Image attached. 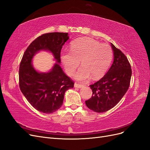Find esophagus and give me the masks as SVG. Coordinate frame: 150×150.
<instances>
[{
  "instance_id": "34e87169",
  "label": "esophagus",
  "mask_w": 150,
  "mask_h": 150,
  "mask_svg": "<svg viewBox=\"0 0 150 150\" xmlns=\"http://www.w3.org/2000/svg\"><path fill=\"white\" fill-rule=\"evenodd\" d=\"M83 86L84 85L83 84L78 83H76V82H75V85H74V86H75V87H76V88H81V87H83Z\"/></svg>"
}]
</instances>
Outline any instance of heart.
<instances>
[{
	"label": "heart",
	"instance_id": "heart-1",
	"mask_svg": "<svg viewBox=\"0 0 150 150\" xmlns=\"http://www.w3.org/2000/svg\"><path fill=\"white\" fill-rule=\"evenodd\" d=\"M113 51L107 43H100L93 38H80L70 44L69 52L62 53L61 60L65 71L73 74L81 62V67L77 71V80H85L90 75L93 79L102 76L112 62Z\"/></svg>",
	"mask_w": 150,
	"mask_h": 150
}]
</instances>
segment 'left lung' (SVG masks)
Masks as SVG:
<instances>
[{
	"instance_id": "left-lung-1",
	"label": "left lung",
	"mask_w": 150,
	"mask_h": 150,
	"mask_svg": "<svg viewBox=\"0 0 150 150\" xmlns=\"http://www.w3.org/2000/svg\"><path fill=\"white\" fill-rule=\"evenodd\" d=\"M114 54L113 64L103 77L90 85L91 97L85 101L88 108L95 112L103 113L113 108L127 91L132 70L123 53L111 43Z\"/></svg>"
}]
</instances>
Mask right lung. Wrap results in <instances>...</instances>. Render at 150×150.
I'll list each match as a JSON object with an SVG mask.
<instances>
[{"instance_id": "obj_1", "label": "right lung", "mask_w": 150, "mask_h": 150, "mask_svg": "<svg viewBox=\"0 0 150 150\" xmlns=\"http://www.w3.org/2000/svg\"><path fill=\"white\" fill-rule=\"evenodd\" d=\"M69 38L68 33H44L33 40L23 55L19 67V87L28 102L40 112L49 114L59 110L65 91L74 86V81L59 64L62 48ZM41 50L50 51L58 62L48 73H39L31 65L33 55Z\"/></svg>"}]
</instances>
